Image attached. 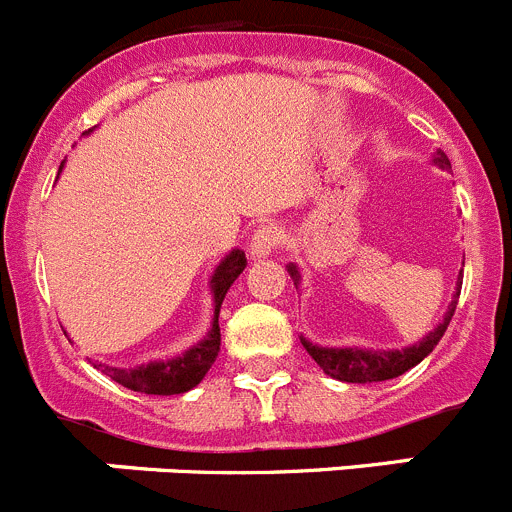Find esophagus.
Listing matches in <instances>:
<instances>
[{
    "label": "esophagus",
    "instance_id": "obj_1",
    "mask_svg": "<svg viewBox=\"0 0 512 512\" xmlns=\"http://www.w3.org/2000/svg\"><path fill=\"white\" fill-rule=\"evenodd\" d=\"M280 245H283V229L278 222H262L250 240V250L255 257L272 255L280 250Z\"/></svg>",
    "mask_w": 512,
    "mask_h": 512
}]
</instances>
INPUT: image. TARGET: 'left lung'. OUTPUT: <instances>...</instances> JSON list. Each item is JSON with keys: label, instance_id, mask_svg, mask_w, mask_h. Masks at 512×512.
<instances>
[{"label": "left lung", "instance_id": "8db88e82", "mask_svg": "<svg viewBox=\"0 0 512 512\" xmlns=\"http://www.w3.org/2000/svg\"><path fill=\"white\" fill-rule=\"evenodd\" d=\"M442 169H450V159L444 154L442 148L434 156ZM290 275H293L295 285H298V270L290 267ZM460 288L462 283L457 285L455 300H452L450 310L442 318L437 328L429 333L424 341L414 343V346L404 348V351H364V348H321L313 346V343L303 341V346L308 348L310 356L315 358V364L321 366L328 376L338 381H348V384H374V381H386V379H396L404 371H409L412 366H417L427 353H432V348L437 346L439 338L444 336L447 326H450L452 315H455V305L457 298H460Z\"/></svg>", "mask_w": 512, "mask_h": 512}]
</instances>
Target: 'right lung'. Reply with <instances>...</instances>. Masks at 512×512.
I'll list each match as a JSON object with an SVG mask.
<instances>
[{"label":"right lung","mask_w":512,"mask_h":512,"mask_svg":"<svg viewBox=\"0 0 512 512\" xmlns=\"http://www.w3.org/2000/svg\"><path fill=\"white\" fill-rule=\"evenodd\" d=\"M247 257L242 250H234L224 257L222 265L217 267L212 278V290H214V326L209 331V336L202 343H197L194 348L184 353L179 358H171V361H154V364L136 366V369H113V366L95 364V369L103 371L105 376H111L116 384L126 386L131 391H141V394H184V391L194 389L199 381L204 379L212 364L217 361L219 353V308H222V300L227 295L229 285L240 278V272L245 270Z\"/></svg>","instance_id":"obj_1"}]
</instances>
